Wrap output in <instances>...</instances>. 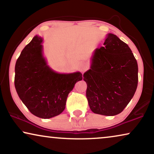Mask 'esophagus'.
Segmentation results:
<instances>
[{"instance_id":"34e87169","label":"esophagus","mask_w":154,"mask_h":154,"mask_svg":"<svg viewBox=\"0 0 154 154\" xmlns=\"http://www.w3.org/2000/svg\"><path fill=\"white\" fill-rule=\"evenodd\" d=\"M80 68H81V72L83 73L84 71H86L88 69V66L87 64H85V63H82L81 65V67H80Z\"/></svg>"}]
</instances>
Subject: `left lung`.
Returning <instances> with one entry per match:
<instances>
[{"label":"left lung","mask_w":154,"mask_h":154,"mask_svg":"<svg viewBox=\"0 0 154 154\" xmlns=\"http://www.w3.org/2000/svg\"><path fill=\"white\" fill-rule=\"evenodd\" d=\"M104 45L94 50L83 80L92 112L113 116L123 111L135 93L138 65L129 46L117 35L107 33Z\"/></svg>","instance_id":"8db88e82"}]
</instances>
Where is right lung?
Returning a JSON list of instances; mask_svg holds the SVG:
<instances>
[{"label":"right lung","mask_w":154,"mask_h":154,"mask_svg":"<svg viewBox=\"0 0 154 154\" xmlns=\"http://www.w3.org/2000/svg\"><path fill=\"white\" fill-rule=\"evenodd\" d=\"M43 43V38L36 35L23 49L16 62L14 86L30 112L47 119L63 112L68 94L83 75L54 71L44 57Z\"/></svg>","instance_id":"1"}]
</instances>
